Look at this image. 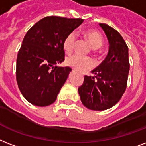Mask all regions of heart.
<instances>
[{
	"label": "heart",
	"instance_id": "obj_1",
	"mask_svg": "<svg viewBox=\"0 0 146 146\" xmlns=\"http://www.w3.org/2000/svg\"><path fill=\"white\" fill-rule=\"evenodd\" d=\"M85 36L93 49H98L103 45V38L100 33L96 30H88ZM75 42V34L71 33L65 37L63 42V48L65 52L70 53L73 50ZM65 62L67 65L73 67L79 71L90 69L94 66V61L89 57H84L78 54H72L68 56Z\"/></svg>",
	"mask_w": 146,
	"mask_h": 146
}]
</instances>
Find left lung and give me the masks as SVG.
Masks as SVG:
<instances>
[{
    "label": "left lung",
    "mask_w": 146,
    "mask_h": 146,
    "mask_svg": "<svg viewBox=\"0 0 146 146\" xmlns=\"http://www.w3.org/2000/svg\"><path fill=\"white\" fill-rule=\"evenodd\" d=\"M109 42V51L103 62L85 75L78 88L84 106L102 111L118 103L126 88L129 72L128 46L119 32L105 23H99Z\"/></svg>",
    "instance_id": "8db88e82"
}]
</instances>
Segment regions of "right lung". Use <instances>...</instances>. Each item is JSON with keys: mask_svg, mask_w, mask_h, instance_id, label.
<instances>
[{"mask_svg": "<svg viewBox=\"0 0 146 146\" xmlns=\"http://www.w3.org/2000/svg\"><path fill=\"white\" fill-rule=\"evenodd\" d=\"M82 19L46 17L26 33L17 58L16 77L27 101L46 107L54 103L72 68L58 67L65 60L63 42Z\"/></svg>", "mask_w": 146, "mask_h": 146, "instance_id": "right-lung-1", "label": "right lung"}]
</instances>
